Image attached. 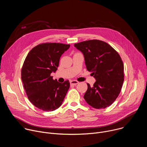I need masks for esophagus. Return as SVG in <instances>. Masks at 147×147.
Wrapping results in <instances>:
<instances>
[{"label": "esophagus", "instance_id": "34e87169", "mask_svg": "<svg viewBox=\"0 0 147 147\" xmlns=\"http://www.w3.org/2000/svg\"><path fill=\"white\" fill-rule=\"evenodd\" d=\"M78 83H79V82L76 81V80L70 81V85H72V86H76L77 84H78Z\"/></svg>", "mask_w": 147, "mask_h": 147}]
</instances>
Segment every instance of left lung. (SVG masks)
<instances>
[{
    "instance_id": "1",
    "label": "left lung",
    "mask_w": 147,
    "mask_h": 147,
    "mask_svg": "<svg viewBox=\"0 0 147 147\" xmlns=\"http://www.w3.org/2000/svg\"><path fill=\"white\" fill-rule=\"evenodd\" d=\"M84 55L87 70L96 79L94 86L87 84L84 96L95 109L109 107L119 96L124 81V65L116 51L102 40L92 39L75 44Z\"/></svg>"
}]
</instances>
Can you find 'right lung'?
I'll return each instance as SVG.
<instances>
[{
  "mask_svg": "<svg viewBox=\"0 0 147 147\" xmlns=\"http://www.w3.org/2000/svg\"><path fill=\"white\" fill-rule=\"evenodd\" d=\"M70 45L43 43L28 53L22 69V80L30 101L44 111H53L62 104L70 87L69 80L60 83L51 76L59 66L61 55Z\"/></svg>",
  "mask_w": 147,
  "mask_h": 147,
  "instance_id": "right-lung-1",
  "label": "right lung"
}]
</instances>
